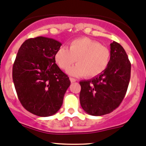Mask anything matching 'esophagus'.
Listing matches in <instances>:
<instances>
[{"instance_id":"34e87169","label":"esophagus","mask_w":146,"mask_h":146,"mask_svg":"<svg viewBox=\"0 0 146 146\" xmlns=\"http://www.w3.org/2000/svg\"><path fill=\"white\" fill-rule=\"evenodd\" d=\"M70 80L71 82H76V79H75V78H70Z\"/></svg>"}]
</instances>
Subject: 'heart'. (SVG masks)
<instances>
[{"label": "heart", "mask_w": 146, "mask_h": 146, "mask_svg": "<svg viewBox=\"0 0 146 146\" xmlns=\"http://www.w3.org/2000/svg\"><path fill=\"white\" fill-rule=\"evenodd\" d=\"M109 49L99 42L82 37L72 40L68 49L61 47L56 50L54 60L63 70H68L76 61L78 64L68 70L70 76L94 78L106 69L110 61Z\"/></svg>", "instance_id": "1"}]
</instances>
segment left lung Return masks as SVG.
Instances as JSON below:
<instances>
[{"instance_id": "obj_1", "label": "left lung", "mask_w": 146, "mask_h": 146, "mask_svg": "<svg viewBox=\"0 0 146 146\" xmlns=\"http://www.w3.org/2000/svg\"><path fill=\"white\" fill-rule=\"evenodd\" d=\"M110 61L106 69L92 79L80 82V102L89 115L101 116L117 108L125 97L131 76V63L123 47L110 43Z\"/></svg>"}]
</instances>
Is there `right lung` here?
I'll return each instance as SVG.
<instances>
[{
	"instance_id": "add662e5",
	"label": "right lung",
	"mask_w": 146,
	"mask_h": 146,
	"mask_svg": "<svg viewBox=\"0 0 146 146\" xmlns=\"http://www.w3.org/2000/svg\"><path fill=\"white\" fill-rule=\"evenodd\" d=\"M61 43L52 38H29L18 50L12 79L21 105L30 113L48 117L60 109L70 81L55 64Z\"/></svg>"
}]
</instances>
